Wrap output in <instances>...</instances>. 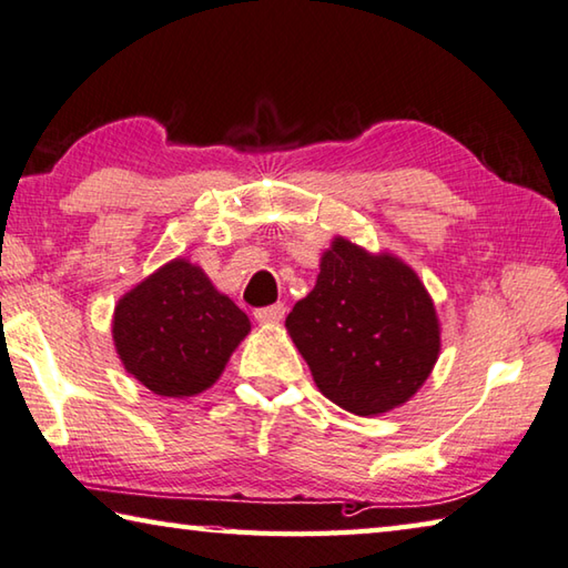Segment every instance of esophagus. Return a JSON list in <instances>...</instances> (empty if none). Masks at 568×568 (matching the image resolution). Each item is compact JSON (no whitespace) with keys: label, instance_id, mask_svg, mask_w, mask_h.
<instances>
[{"label":"esophagus","instance_id":"1","mask_svg":"<svg viewBox=\"0 0 568 568\" xmlns=\"http://www.w3.org/2000/svg\"><path fill=\"white\" fill-rule=\"evenodd\" d=\"M284 314H286L284 304H272V306H264V310H256L254 320L258 324H276V322L284 320Z\"/></svg>","mask_w":568,"mask_h":568}]
</instances>
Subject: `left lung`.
I'll use <instances>...</instances> for the list:
<instances>
[{"mask_svg": "<svg viewBox=\"0 0 568 568\" xmlns=\"http://www.w3.org/2000/svg\"><path fill=\"white\" fill-rule=\"evenodd\" d=\"M286 332L326 399L379 416L412 399L442 352L432 294L389 252L334 236L314 290L294 304Z\"/></svg>", "mask_w": 568, "mask_h": 568, "instance_id": "left-lung-1", "label": "left lung"}]
</instances>
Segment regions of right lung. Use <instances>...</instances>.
<instances>
[{
	"instance_id": "1",
	"label": "right lung",
	"mask_w": 568,
	"mask_h": 568,
	"mask_svg": "<svg viewBox=\"0 0 568 568\" xmlns=\"http://www.w3.org/2000/svg\"><path fill=\"white\" fill-rule=\"evenodd\" d=\"M248 332V316L184 256L132 286L112 316L114 349L126 374L174 399L214 386Z\"/></svg>"
}]
</instances>
